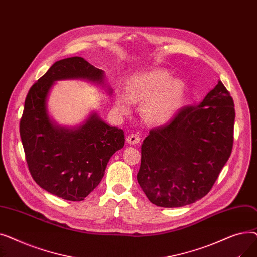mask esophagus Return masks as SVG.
I'll use <instances>...</instances> for the list:
<instances>
[{
    "instance_id": "34e87169",
    "label": "esophagus",
    "mask_w": 257,
    "mask_h": 257,
    "mask_svg": "<svg viewBox=\"0 0 257 257\" xmlns=\"http://www.w3.org/2000/svg\"><path fill=\"white\" fill-rule=\"evenodd\" d=\"M140 141H141V137H140V134H138V133H132V134H130V136H128V138H127V142L130 145H136Z\"/></svg>"
}]
</instances>
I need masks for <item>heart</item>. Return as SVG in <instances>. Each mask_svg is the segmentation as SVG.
<instances>
[{
  "instance_id": "heart-1",
  "label": "heart",
  "mask_w": 257,
  "mask_h": 257,
  "mask_svg": "<svg viewBox=\"0 0 257 257\" xmlns=\"http://www.w3.org/2000/svg\"><path fill=\"white\" fill-rule=\"evenodd\" d=\"M183 91L180 81L172 80L164 71H152L133 77L128 84V93H116L115 104L119 112L127 113L132 101H147L143 108L146 120L164 125L180 109Z\"/></svg>"
}]
</instances>
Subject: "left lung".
<instances>
[{"label": "left lung", "mask_w": 257, "mask_h": 257, "mask_svg": "<svg viewBox=\"0 0 257 257\" xmlns=\"http://www.w3.org/2000/svg\"><path fill=\"white\" fill-rule=\"evenodd\" d=\"M234 118L233 99L219 81L199 105L150 130L138 182L151 203L181 207L210 192L232 151Z\"/></svg>", "instance_id": "obj_1"}]
</instances>
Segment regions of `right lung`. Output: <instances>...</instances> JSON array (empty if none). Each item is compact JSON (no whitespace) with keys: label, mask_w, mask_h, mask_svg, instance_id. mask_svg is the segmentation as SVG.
Returning a JSON list of instances; mask_svg holds the SVG:
<instances>
[{"label":"right lung","mask_w":257,"mask_h":257,"mask_svg":"<svg viewBox=\"0 0 257 257\" xmlns=\"http://www.w3.org/2000/svg\"><path fill=\"white\" fill-rule=\"evenodd\" d=\"M87 79L102 83L104 72L82 57L54 63L31 86L25 100L20 136L34 181L47 192L69 201H82L101 182L110 157L124 147L121 129L93 113L76 129L55 126L47 112L54 81Z\"/></svg>","instance_id":"add662e5"}]
</instances>
